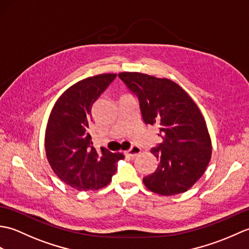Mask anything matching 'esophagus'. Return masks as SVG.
I'll use <instances>...</instances> for the list:
<instances>
[{"mask_svg":"<svg viewBox=\"0 0 249 249\" xmlns=\"http://www.w3.org/2000/svg\"><path fill=\"white\" fill-rule=\"evenodd\" d=\"M140 153H141V147L134 145L131 146L128 151H125V155H127L129 157H136L138 156Z\"/></svg>","mask_w":249,"mask_h":249,"instance_id":"obj_1","label":"esophagus"}]
</instances>
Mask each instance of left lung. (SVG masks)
<instances>
[{
  "instance_id": "left-lung-1",
  "label": "left lung",
  "mask_w": 249,
  "mask_h": 249,
  "mask_svg": "<svg viewBox=\"0 0 249 249\" xmlns=\"http://www.w3.org/2000/svg\"><path fill=\"white\" fill-rule=\"evenodd\" d=\"M119 77L138 97L144 123L160 126L162 138L151 150L158 167L143 178V184L162 196L187 192L203 176L212 156V141L198 106L167 78L128 71Z\"/></svg>"
}]
</instances>
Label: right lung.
<instances>
[{"mask_svg":"<svg viewBox=\"0 0 249 249\" xmlns=\"http://www.w3.org/2000/svg\"><path fill=\"white\" fill-rule=\"evenodd\" d=\"M116 73L89 77L68 88L57 98L45 134L47 160L52 170L77 190H97L110 183L122 153L100 151L92 145L89 122L92 107Z\"/></svg>","mask_w":249,"mask_h":249,"instance_id":"obj_1","label":"right lung"}]
</instances>
